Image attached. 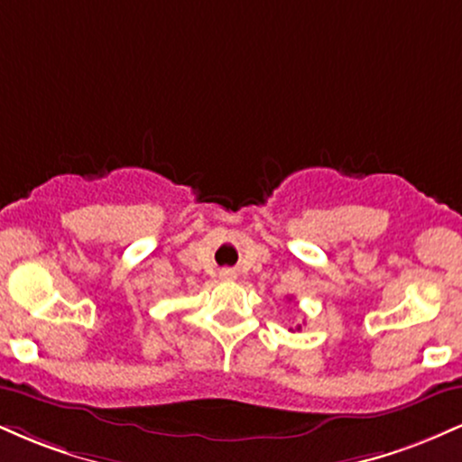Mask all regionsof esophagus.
Segmentation results:
<instances>
[{"mask_svg": "<svg viewBox=\"0 0 462 462\" xmlns=\"http://www.w3.org/2000/svg\"><path fill=\"white\" fill-rule=\"evenodd\" d=\"M219 278H221V280H235V278H236V273L232 272V269H221V272H219Z\"/></svg>", "mask_w": 462, "mask_h": 462, "instance_id": "1", "label": "esophagus"}]
</instances>
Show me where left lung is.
<instances>
[{"label": "left lung", "instance_id": "left-lung-1", "mask_svg": "<svg viewBox=\"0 0 462 462\" xmlns=\"http://www.w3.org/2000/svg\"><path fill=\"white\" fill-rule=\"evenodd\" d=\"M295 330H300V326H298V328H295Z\"/></svg>", "mask_w": 462, "mask_h": 462}]
</instances>
